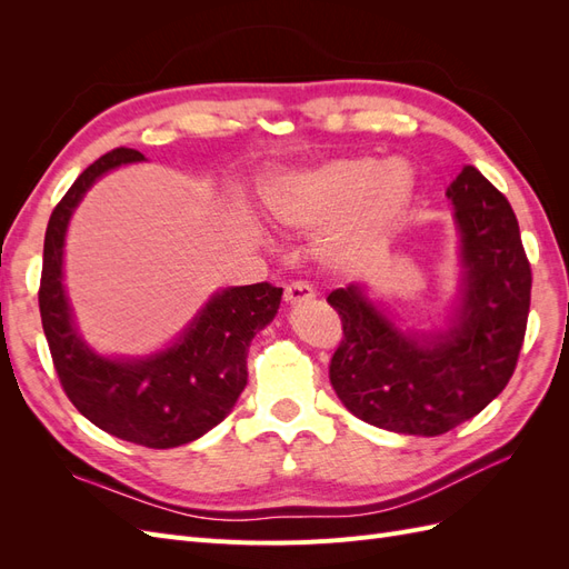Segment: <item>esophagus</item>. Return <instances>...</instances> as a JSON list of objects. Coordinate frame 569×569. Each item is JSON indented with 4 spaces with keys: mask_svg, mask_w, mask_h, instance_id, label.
Returning a JSON list of instances; mask_svg holds the SVG:
<instances>
[{
    "mask_svg": "<svg viewBox=\"0 0 569 569\" xmlns=\"http://www.w3.org/2000/svg\"><path fill=\"white\" fill-rule=\"evenodd\" d=\"M316 299V291L308 282H291L284 289V301L289 306H301V303H311Z\"/></svg>",
    "mask_w": 569,
    "mask_h": 569,
    "instance_id": "1",
    "label": "esophagus"
}]
</instances>
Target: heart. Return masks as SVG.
I'll return each mask as SVG.
<instances>
[{
    "label": "heart",
    "instance_id": "b5f03b06",
    "mask_svg": "<svg viewBox=\"0 0 569 569\" xmlns=\"http://www.w3.org/2000/svg\"><path fill=\"white\" fill-rule=\"evenodd\" d=\"M418 192V170L403 157L377 161L368 153L287 170L263 187L270 222L284 232L316 234L335 228L320 247L327 266L363 270L380 261Z\"/></svg>",
    "mask_w": 569,
    "mask_h": 569
}]
</instances>
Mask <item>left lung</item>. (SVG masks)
Here are the masks:
<instances>
[{
	"instance_id": "left-lung-1",
	"label": "left lung",
	"mask_w": 569,
	"mask_h": 569,
	"mask_svg": "<svg viewBox=\"0 0 569 569\" xmlns=\"http://www.w3.org/2000/svg\"><path fill=\"white\" fill-rule=\"evenodd\" d=\"M460 234V297L446 330L403 332L363 287L335 289L343 339L330 382L356 418L399 435L437 437L485 410L518 366L531 268L508 199L465 166L446 189Z\"/></svg>"
}]
</instances>
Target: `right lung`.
<instances>
[{
    "instance_id": "add662e5",
    "label": "right lung",
    "mask_w": 569,
    "mask_h": 569,
    "mask_svg": "<svg viewBox=\"0 0 569 569\" xmlns=\"http://www.w3.org/2000/svg\"><path fill=\"white\" fill-rule=\"evenodd\" d=\"M144 161L134 149H113L84 168L51 211L44 234L40 316L61 387L71 403L104 432L176 449L228 418L247 387L249 343L274 318L282 289L268 282L220 289L168 349L142 358L97 353L78 335L63 287L68 220L88 189L109 170Z\"/></svg>"
}]
</instances>
